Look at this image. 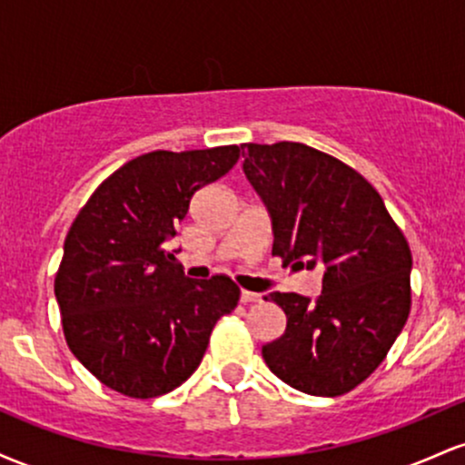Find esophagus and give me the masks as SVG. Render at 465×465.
<instances>
[{"label": "esophagus", "instance_id": "esophagus-1", "mask_svg": "<svg viewBox=\"0 0 465 465\" xmlns=\"http://www.w3.org/2000/svg\"><path fill=\"white\" fill-rule=\"evenodd\" d=\"M240 302H242V303H255V302H262V295H260V292L240 291Z\"/></svg>", "mask_w": 465, "mask_h": 465}]
</instances>
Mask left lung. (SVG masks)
Here are the masks:
<instances>
[{"mask_svg":"<svg viewBox=\"0 0 465 465\" xmlns=\"http://www.w3.org/2000/svg\"><path fill=\"white\" fill-rule=\"evenodd\" d=\"M244 177L273 229V255L323 271L317 300L271 292L286 314L262 348L269 370L311 396L359 387L385 361L411 311V249L381 194L354 168L300 142L244 143Z\"/></svg>","mask_w":465,"mask_h":465,"instance_id":"obj_1","label":"left lung"}]
</instances>
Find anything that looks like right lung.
<instances>
[{
	"label": "right lung",
	"mask_w": 465,
	"mask_h": 465,
	"mask_svg": "<svg viewBox=\"0 0 465 465\" xmlns=\"http://www.w3.org/2000/svg\"><path fill=\"white\" fill-rule=\"evenodd\" d=\"M238 146L153 151L115 170L69 227L54 295L72 354L129 398L177 389L201 365L216 322L238 306L227 275L190 280L163 244L192 196L221 179Z\"/></svg>",
	"instance_id": "1"
}]
</instances>
